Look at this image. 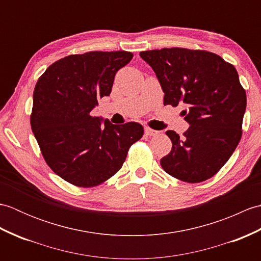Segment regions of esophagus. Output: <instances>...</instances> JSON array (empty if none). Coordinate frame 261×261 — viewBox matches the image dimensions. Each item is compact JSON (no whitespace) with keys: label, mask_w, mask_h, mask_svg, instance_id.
I'll list each match as a JSON object with an SVG mask.
<instances>
[{"label":"esophagus","mask_w":261,"mask_h":261,"mask_svg":"<svg viewBox=\"0 0 261 261\" xmlns=\"http://www.w3.org/2000/svg\"><path fill=\"white\" fill-rule=\"evenodd\" d=\"M145 134L149 137H151V136H156L157 134H159V132L156 130L150 129V127H145Z\"/></svg>","instance_id":"34e87169"}]
</instances>
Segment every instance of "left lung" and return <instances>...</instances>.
Here are the masks:
<instances>
[{
	"label": "left lung",
	"instance_id": "8db88e82",
	"mask_svg": "<svg viewBox=\"0 0 261 261\" xmlns=\"http://www.w3.org/2000/svg\"><path fill=\"white\" fill-rule=\"evenodd\" d=\"M165 93L164 104L177 107L190 127L180 138L166 132L173 147L160 159L166 173L186 182L214 176L228 162L242 136L246 91L233 65L219 55L186 48L141 51Z\"/></svg>",
	"mask_w": 261,
	"mask_h": 261
}]
</instances>
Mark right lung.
I'll list each match as a JSON object with an SVG mask.
<instances>
[{"mask_svg": "<svg viewBox=\"0 0 261 261\" xmlns=\"http://www.w3.org/2000/svg\"><path fill=\"white\" fill-rule=\"evenodd\" d=\"M132 57L124 50L69 55L39 77L31 129L49 167L70 184L93 187L111 178L143 135L137 122L102 124V118L91 115L98 99L110 95L116 71Z\"/></svg>", "mask_w": 261, "mask_h": 261, "instance_id": "1", "label": "right lung"}]
</instances>
